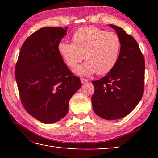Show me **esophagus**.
Masks as SVG:
<instances>
[{
  "instance_id": "1",
  "label": "esophagus",
  "mask_w": 158,
  "mask_h": 158,
  "mask_svg": "<svg viewBox=\"0 0 158 158\" xmlns=\"http://www.w3.org/2000/svg\"><path fill=\"white\" fill-rule=\"evenodd\" d=\"M81 82L82 83V84H85V83L89 82V80L82 78V79H81Z\"/></svg>"
}]
</instances>
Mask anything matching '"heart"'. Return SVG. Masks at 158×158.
Listing matches in <instances>:
<instances>
[{"instance_id":"obj_1","label":"heart","mask_w":158,"mask_h":158,"mask_svg":"<svg viewBox=\"0 0 158 158\" xmlns=\"http://www.w3.org/2000/svg\"><path fill=\"white\" fill-rule=\"evenodd\" d=\"M72 40L73 43L60 42L58 51L69 68L75 67L84 57L85 62L74 69L78 75L87 77L95 73L103 75L116 66L121 45L116 33L84 27L73 34Z\"/></svg>"}]
</instances>
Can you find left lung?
<instances>
[{
	"instance_id": "left-lung-1",
	"label": "left lung",
	"mask_w": 158,
	"mask_h": 158,
	"mask_svg": "<svg viewBox=\"0 0 158 158\" xmlns=\"http://www.w3.org/2000/svg\"><path fill=\"white\" fill-rule=\"evenodd\" d=\"M115 29L121 40L116 66L99 80L93 81L91 98L95 113L105 120L122 118L132 111L143 94L145 61L137 41L118 26Z\"/></svg>"
}]
</instances>
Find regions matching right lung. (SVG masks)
I'll return each mask as SVG.
<instances>
[{
	"label": "right lung",
	"mask_w": 158,
	"mask_h": 158,
	"mask_svg": "<svg viewBox=\"0 0 158 158\" xmlns=\"http://www.w3.org/2000/svg\"><path fill=\"white\" fill-rule=\"evenodd\" d=\"M68 28L44 27L23 42L15 78L26 111L43 123H53L68 112L69 101L81 86L58 51Z\"/></svg>",
	"instance_id": "1"
}]
</instances>
